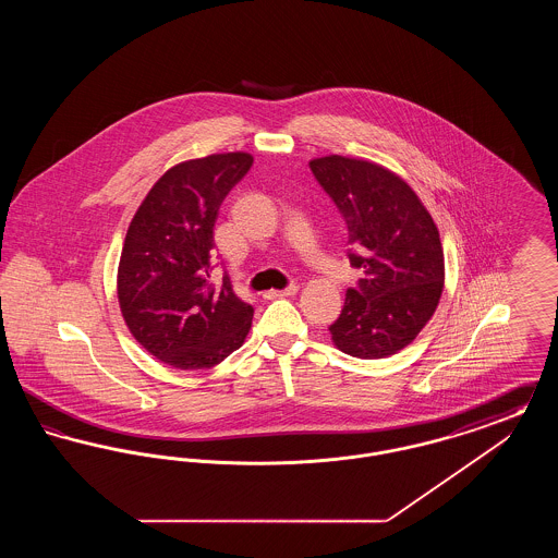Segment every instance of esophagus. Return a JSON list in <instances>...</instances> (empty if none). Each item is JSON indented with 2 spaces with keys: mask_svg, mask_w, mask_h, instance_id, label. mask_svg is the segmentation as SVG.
Segmentation results:
<instances>
[{
  "mask_svg": "<svg viewBox=\"0 0 558 558\" xmlns=\"http://www.w3.org/2000/svg\"><path fill=\"white\" fill-rule=\"evenodd\" d=\"M296 291H299V287L291 284V287H287V289H282V291H267L264 296H266V299H280V296H291V294H294Z\"/></svg>",
  "mask_w": 558,
  "mask_h": 558,
  "instance_id": "esophagus-1",
  "label": "esophagus"
}]
</instances>
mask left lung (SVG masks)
<instances>
[{
  "label": "left lung",
  "mask_w": 558,
  "mask_h": 558,
  "mask_svg": "<svg viewBox=\"0 0 558 558\" xmlns=\"http://www.w3.org/2000/svg\"><path fill=\"white\" fill-rule=\"evenodd\" d=\"M310 169L345 219L351 266L364 271L328 326L332 343L362 360L393 355L418 337L444 291L437 226L416 192L376 162L330 155Z\"/></svg>",
  "instance_id": "1"
}]
</instances>
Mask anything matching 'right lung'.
<instances>
[{
	"label": "right lung",
	"mask_w": 558,
	"mask_h": 558,
	"mask_svg": "<svg viewBox=\"0 0 558 558\" xmlns=\"http://www.w3.org/2000/svg\"><path fill=\"white\" fill-rule=\"evenodd\" d=\"M253 165L246 153L171 167L133 215L117 274L121 314L162 364L203 371L236 351L253 307L228 278L211 282L213 228L228 192Z\"/></svg>",
	"instance_id": "1"
}]
</instances>
